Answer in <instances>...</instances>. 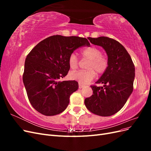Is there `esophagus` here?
I'll return each instance as SVG.
<instances>
[{
    "mask_svg": "<svg viewBox=\"0 0 151 151\" xmlns=\"http://www.w3.org/2000/svg\"><path fill=\"white\" fill-rule=\"evenodd\" d=\"M84 87V85H83V84H79V89H82V88H83Z\"/></svg>",
    "mask_w": 151,
    "mask_h": 151,
    "instance_id": "esophagus-1",
    "label": "esophagus"
}]
</instances>
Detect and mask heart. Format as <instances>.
<instances>
[{"mask_svg":"<svg viewBox=\"0 0 151 151\" xmlns=\"http://www.w3.org/2000/svg\"><path fill=\"white\" fill-rule=\"evenodd\" d=\"M81 55L84 58L89 59L87 65V70H78L70 74V78L79 82L82 84H87L92 81L96 76V72L98 74H102L106 71L108 65L107 58L102 55V52L95 47H87L81 51ZM68 64L70 68L74 70L78 67L79 59L76 55L73 53L68 58Z\"/></svg>","mask_w":151,"mask_h":151,"instance_id":"obj_1","label":"heart"}]
</instances>
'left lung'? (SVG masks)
I'll use <instances>...</instances> for the list:
<instances>
[{
	"label": "left lung",
	"mask_w": 151,
	"mask_h": 151,
	"mask_svg": "<svg viewBox=\"0 0 151 151\" xmlns=\"http://www.w3.org/2000/svg\"><path fill=\"white\" fill-rule=\"evenodd\" d=\"M88 39L105 50L108 65L96 83L103 86H91L93 94L85 99L84 104L96 115L111 116L123 107L133 91L135 66L127 50L117 41L105 36Z\"/></svg>",
	"instance_id": "left-lung-1"
}]
</instances>
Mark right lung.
<instances>
[{"instance_id": "add662e5", "label": "right lung", "mask_w": 151, "mask_h": 151, "mask_svg": "<svg viewBox=\"0 0 151 151\" xmlns=\"http://www.w3.org/2000/svg\"><path fill=\"white\" fill-rule=\"evenodd\" d=\"M85 45L90 43L84 38L54 35L40 42L27 55L22 81L29 101L36 111L53 116L67 108L70 96L79 85L76 81L60 79L70 69V54Z\"/></svg>"}]
</instances>
